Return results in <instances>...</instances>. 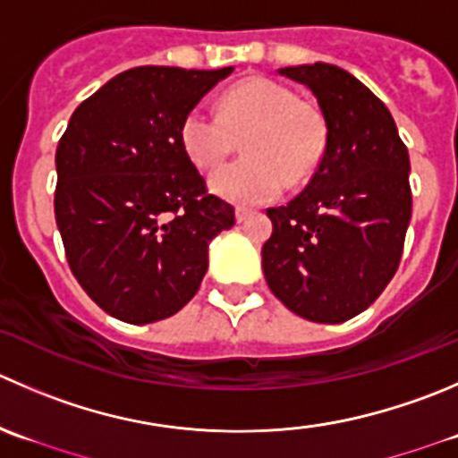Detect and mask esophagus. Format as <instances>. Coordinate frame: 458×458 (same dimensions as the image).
I'll return each mask as SVG.
<instances>
[{
  "label": "esophagus",
  "mask_w": 458,
  "mask_h": 458,
  "mask_svg": "<svg viewBox=\"0 0 458 458\" xmlns=\"http://www.w3.org/2000/svg\"><path fill=\"white\" fill-rule=\"evenodd\" d=\"M250 215H252V212L248 210V208H237V210H234V216H237L239 224H242V221H246Z\"/></svg>",
  "instance_id": "esophagus-1"
}]
</instances>
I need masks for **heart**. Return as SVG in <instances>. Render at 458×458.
Returning a JSON list of instances; mask_svg holds the SVG:
<instances>
[{"label":"heart","instance_id":"obj_1","mask_svg":"<svg viewBox=\"0 0 458 458\" xmlns=\"http://www.w3.org/2000/svg\"><path fill=\"white\" fill-rule=\"evenodd\" d=\"M327 136V118L315 102L261 75L233 84L221 96L219 116L197 105L179 127L185 157L203 172L221 165L243 139L242 161L221 167L210 179L212 192L239 206L273 201L286 183L309 179Z\"/></svg>","mask_w":458,"mask_h":458}]
</instances>
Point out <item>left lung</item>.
<instances>
[{
  "instance_id": "obj_1",
  "label": "left lung",
  "mask_w": 458,
  "mask_h": 458,
  "mask_svg": "<svg viewBox=\"0 0 458 458\" xmlns=\"http://www.w3.org/2000/svg\"><path fill=\"white\" fill-rule=\"evenodd\" d=\"M306 84L327 118V148L309 185L268 208L273 234L261 248L270 291L300 318H356L387 288L411 219L410 157L392 114L340 66L279 71Z\"/></svg>"
}]
</instances>
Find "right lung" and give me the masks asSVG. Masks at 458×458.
Wrapping results in <instances>:
<instances>
[{
  "label": "right lung",
  "instance_id": "right-lung-1",
  "mask_svg": "<svg viewBox=\"0 0 458 458\" xmlns=\"http://www.w3.org/2000/svg\"><path fill=\"white\" fill-rule=\"evenodd\" d=\"M233 71L136 66L71 116L55 152V221L69 268L105 313L130 324L183 309L208 270V246L234 208L208 192L179 127Z\"/></svg>",
  "mask_w": 458,
  "mask_h": 458
}]
</instances>
